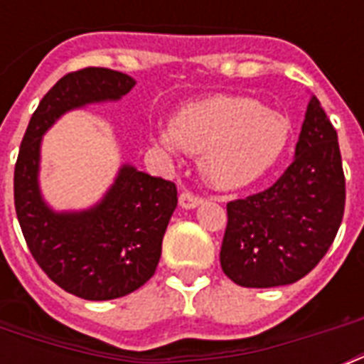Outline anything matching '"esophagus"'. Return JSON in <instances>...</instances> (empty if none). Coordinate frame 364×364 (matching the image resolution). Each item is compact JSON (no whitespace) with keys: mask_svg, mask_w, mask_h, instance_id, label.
<instances>
[{"mask_svg":"<svg viewBox=\"0 0 364 364\" xmlns=\"http://www.w3.org/2000/svg\"><path fill=\"white\" fill-rule=\"evenodd\" d=\"M179 204H181V208H185V210H193V208L202 204V196L191 193V191H183L181 196H179Z\"/></svg>","mask_w":364,"mask_h":364,"instance_id":"esophagus-1","label":"esophagus"}]
</instances>
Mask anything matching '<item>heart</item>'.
<instances>
[{
  "mask_svg": "<svg viewBox=\"0 0 364 364\" xmlns=\"http://www.w3.org/2000/svg\"><path fill=\"white\" fill-rule=\"evenodd\" d=\"M291 126L283 115L243 96H210L183 105L154 141L168 151L202 156L205 179L234 191L262 177L287 147Z\"/></svg>",
  "mask_w": 364,
  "mask_h": 364,
  "instance_id": "obj_1",
  "label": "heart"
}]
</instances>
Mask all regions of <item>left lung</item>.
Returning <instances> with one entry per match:
<instances>
[{
  "label": "left lung",
  "mask_w": 364,
  "mask_h": 364,
  "mask_svg": "<svg viewBox=\"0 0 364 364\" xmlns=\"http://www.w3.org/2000/svg\"><path fill=\"white\" fill-rule=\"evenodd\" d=\"M344 205L338 134L311 96L291 166L262 193L227 204L223 272L242 287L299 282L333 245Z\"/></svg>",
  "instance_id": "obj_1"
}]
</instances>
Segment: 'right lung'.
Returning <instances> with one entry per match:
<instances>
[{
  "mask_svg": "<svg viewBox=\"0 0 364 364\" xmlns=\"http://www.w3.org/2000/svg\"><path fill=\"white\" fill-rule=\"evenodd\" d=\"M136 81L107 68L64 75L33 111L14 164V210L30 253L58 287L85 300L130 294L153 277L177 205L176 183L122 166L96 208L54 213L37 185L41 136L65 111L119 100Z\"/></svg>",
  "mask_w": 364,
  "mask_h": 364,
  "instance_id": "add662e5",
  "label": "right lung"
}]
</instances>
